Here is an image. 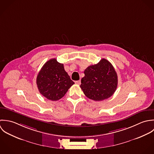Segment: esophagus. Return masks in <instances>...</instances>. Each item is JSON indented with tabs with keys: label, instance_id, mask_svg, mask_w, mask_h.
Here are the masks:
<instances>
[{
	"label": "esophagus",
	"instance_id": "1",
	"mask_svg": "<svg viewBox=\"0 0 154 154\" xmlns=\"http://www.w3.org/2000/svg\"><path fill=\"white\" fill-rule=\"evenodd\" d=\"M75 83L77 85H80L81 84V81L80 80H78V81H75Z\"/></svg>",
	"mask_w": 154,
	"mask_h": 154
}]
</instances>
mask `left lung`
I'll list each match as a JSON object with an SVG mask.
<instances>
[{
    "label": "left lung",
    "mask_w": 154,
    "mask_h": 154,
    "mask_svg": "<svg viewBox=\"0 0 154 154\" xmlns=\"http://www.w3.org/2000/svg\"><path fill=\"white\" fill-rule=\"evenodd\" d=\"M84 73L80 88L88 98L101 101L116 92L118 77L114 66L108 60L103 58L97 64L89 66Z\"/></svg>",
    "instance_id": "obj_1"
}]
</instances>
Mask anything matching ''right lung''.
<instances>
[{
  "mask_svg": "<svg viewBox=\"0 0 154 154\" xmlns=\"http://www.w3.org/2000/svg\"><path fill=\"white\" fill-rule=\"evenodd\" d=\"M36 83L40 93L53 101L61 99L74 84L65 71L63 65L55 58L43 65L37 75Z\"/></svg>",
  "mask_w": 154,
  "mask_h": 154,
  "instance_id": "1",
  "label": "right lung"
}]
</instances>
